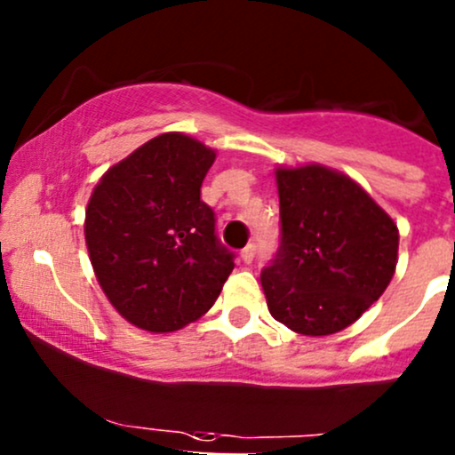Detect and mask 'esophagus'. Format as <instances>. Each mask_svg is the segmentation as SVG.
<instances>
[{
  "label": "esophagus",
  "instance_id": "obj_1",
  "mask_svg": "<svg viewBox=\"0 0 455 455\" xmlns=\"http://www.w3.org/2000/svg\"><path fill=\"white\" fill-rule=\"evenodd\" d=\"M254 252H257V248H254V243H248L246 248H242V259H243V263H252Z\"/></svg>",
  "mask_w": 455,
  "mask_h": 455
}]
</instances>
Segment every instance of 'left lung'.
<instances>
[{
  "mask_svg": "<svg viewBox=\"0 0 455 455\" xmlns=\"http://www.w3.org/2000/svg\"><path fill=\"white\" fill-rule=\"evenodd\" d=\"M281 246L261 269L267 308L291 331L347 328L395 274L397 224L358 183L331 168H278Z\"/></svg>",
  "mask_w": 455,
  "mask_h": 455,
  "instance_id": "1",
  "label": "left lung"
}]
</instances>
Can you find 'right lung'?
<instances>
[{
	"label": "right lung",
	"mask_w": 455,
	"mask_h": 455,
	"mask_svg": "<svg viewBox=\"0 0 455 455\" xmlns=\"http://www.w3.org/2000/svg\"><path fill=\"white\" fill-rule=\"evenodd\" d=\"M213 159L198 140L162 133L109 168L90 196L84 231L97 281L142 331L172 332L204 315L235 267L201 198Z\"/></svg>",
	"instance_id": "add662e5"
}]
</instances>
